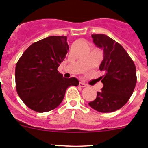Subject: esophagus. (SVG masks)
Segmentation results:
<instances>
[{
  "label": "esophagus",
  "mask_w": 148,
  "mask_h": 148,
  "mask_svg": "<svg viewBox=\"0 0 148 148\" xmlns=\"http://www.w3.org/2000/svg\"><path fill=\"white\" fill-rule=\"evenodd\" d=\"M87 84H86L85 83H84V82H80V83H79V87H87Z\"/></svg>",
  "instance_id": "34e87169"
}]
</instances>
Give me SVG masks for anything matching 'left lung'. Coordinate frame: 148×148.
Instances as JSON below:
<instances>
[{"label":"left lung","mask_w":148,"mask_h":148,"mask_svg":"<svg viewBox=\"0 0 148 148\" xmlns=\"http://www.w3.org/2000/svg\"><path fill=\"white\" fill-rule=\"evenodd\" d=\"M92 38L94 44L104 51L99 70L104 75L101 77L102 89L89 105L101 113H111L130 99L136 84V69L126 50L116 40L104 34L92 35Z\"/></svg>","instance_id":"1"}]
</instances>
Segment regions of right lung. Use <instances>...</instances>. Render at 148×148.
<instances>
[{"label": "right lung", "instance_id": "1", "mask_svg": "<svg viewBox=\"0 0 148 148\" xmlns=\"http://www.w3.org/2000/svg\"><path fill=\"white\" fill-rule=\"evenodd\" d=\"M66 36H49L30 45L15 67L16 90L23 103L38 113L54 110L77 78H65L58 67L69 50Z\"/></svg>", "mask_w": 148, "mask_h": 148}]
</instances>
